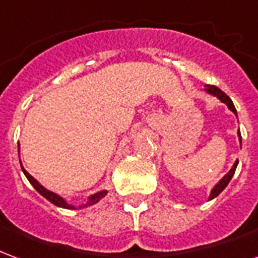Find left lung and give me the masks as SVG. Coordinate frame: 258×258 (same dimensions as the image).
Here are the masks:
<instances>
[{"label":"left lung","mask_w":258,"mask_h":258,"mask_svg":"<svg viewBox=\"0 0 258 258\" xmlns=\"http://www.w3.org/2000/svg\"><path fill=\"white\" fill-rule=\"evenodd\" d=\"M206 91H207L209 94H211V95H214V96H217V98H220V99H221V102H224V103H225V105H227V106L229 107V109H231V110H232L235 114H236V109H235V106H233V102L231 101V98H229V96H228L227 94L224 92V91L220 90V88H218V87H216V85H206ZM238 135H239V141L242 142V137H240V133H238ZM236 166H238V160L235 162V164L232 166V168L229 170V173H228L227 175H225V177H224V178H222L221 181H220V182H218V184L214 186V188H213V190H211V194H210V198H209V199H210V200L214 199L216 196H218V195L221 194L222 190L225 189V186L229 184V181H231V178L233 177V174H235Z\"/></svg>","instance_id":"left-lung-1"}]
</instances>
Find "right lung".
<instances>
[{"label":"right lung","instance_id":"obj_1","mask_svg":"<svg viewBox=\"0 0 258 258\" xmlns=\"http://www.w3.org/2000/svg\"><path fill=\"white\" fill-rule=\"evenodd\" d=\"M22 170H23V173H25L26 178L29 179V182H30V184L33 185V186H34V189H36L37 192H38V194H40V195H42V196H44L45 199L49 200V202H51L52 205L58 206V207H63V209H73V210H74V209H76L74 206L66 203V200H64L63 198H62V196H59V195L53 194V192H51V190L45 189V188H44L42 185L38 184L36 179L33 178L30 174L26 171L25 168L22 167ZM105 195H106V190H102V192H98V194L92 195V196H91V198H90V202H88V203H87V205H84V206L94 205V203H96V202H99V200H101L102 198L105 196ZM79 209H83V206H80Z\"/></svg>","mask_w":258,"mask_h":258}]
</instances>
